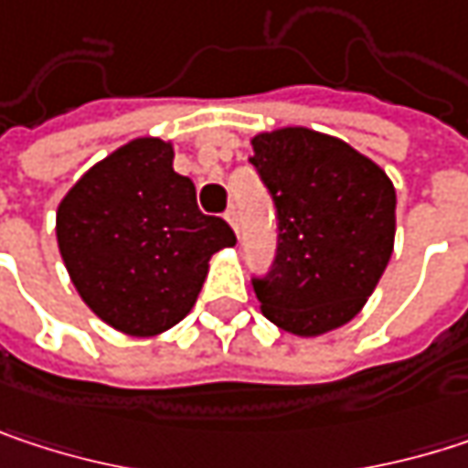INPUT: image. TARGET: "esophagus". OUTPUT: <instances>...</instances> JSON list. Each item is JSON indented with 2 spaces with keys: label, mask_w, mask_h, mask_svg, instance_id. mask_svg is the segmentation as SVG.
Instances as JSON below:
<instances>
[{
  "label": "esophagus",
  "mask_w": 468,
  "mask_h": 468,
  "mask_svg": "<svg viewBox=\"0 0 468 468\" xmlns=\"http://www.w3.org/2000/svg\"><path fill=\"white\" fill-rule=\"evenodd\" d=\"M225 219H228V225L235 230V235L240 233V228H238V211H235V208H230V211L225 214Z\"/></svg>",
  "instance_id": "1"
}]
</instances>
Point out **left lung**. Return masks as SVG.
Segmentation results:
<instances>
[{
    "label": "left lung",
    "mask_w": 468,
    "mask_h": 468,
    "mask_svg": "<svg viewBox=\"0 0 468 468\" xmlns=\"http://www.w3.org/2000/svg\"><path fill=\"white\" fill-rule=\"evenodd\" d=\"M251 148L279 219L273 268L251 282L262 314L303 338L346 325L393 254V181L349 143L306 127L260 133Z\"/></svg>",
    "instance_id": "1"
}]
</instances>
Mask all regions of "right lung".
I'll return each mask as SVG.
<instances>
[{
    "label": "right lung",
    "instance_id": "right-lung-1",
    "mask_svg": "<svg viewBox=\"0 0 468 468\" xmlns=\"http://www.w3.org/2000/svg\"><path fill=\"white\" fill-rule=\"evenodd\" d=\"M56 240L83 303L127 335H156L195 306L211 257L235 246L173 170V143L135 138L89 167L56 208Z\"/></svg>",
    "mask_w": 468,
    "mask_h": 468
}]
</instances>
